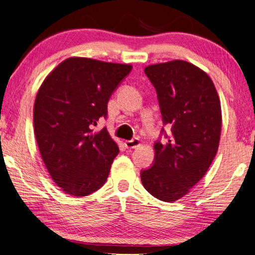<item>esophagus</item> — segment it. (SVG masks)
Instances as JSON below:
<instances>
[{
	"label": "esophagus",
	"mask_w": 255,
	"mask_h": 255,
	"mask_svg": "<svg viewBox=\"0 0 255 255\" xmlns=\"http://www.w3.org/2000/svg\"><path fill=\"white\" fill-rule=\"evenodd\" d=\"M125 146L126 148H128V149H133V148H136L140 146V140H138L137 137H134L129 141H126Z\"/></svg>",
	"instance_id": "34e87169"
}]
</instances>
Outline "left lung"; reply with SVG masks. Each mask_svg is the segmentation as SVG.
<instances>
[{"instance_id":"left-lung-1","label":"left lung","mask_w":255,"mask_h":255,"mask_svg":"<svg viewBox=\"0 0 255 255\" xmlns=\"http://www.w3.org/2000/svg\"><path fill=\"white\" fill-rule=\"evenodd\" d=\"M144 73L170 134L161 129L154 162L141 170V181L154 198L176 201L204 178L214 160L221 133L220 100L211 77L186 61L151 64ZM161 136L167 138L165 143Z\"/></svg>"}]
</instances>
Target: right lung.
<instances>
[{
	"instance_id": "right-lung-1",
	"label": "right lung",
	"mask_w": 255,
	"mask_h": 255,
	"mask_svg": "<svg viewBox=\"0 0 255 255\" xmlns=\"http://www.w3.org/2000/svg\"><path fill=\"white\" fill-rule=\"evenodd\" d=\"M129 64L70 57L46 77L34 105V131L51 179L67 194L86 196L105 185L118 144L107 128L113 93L130 73Z\"/></svg>"
}]
</instances>
